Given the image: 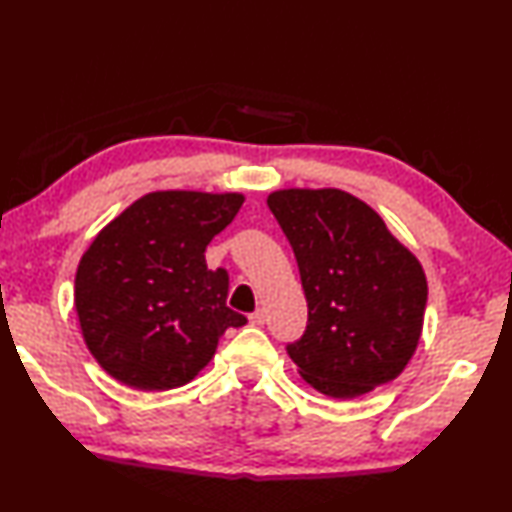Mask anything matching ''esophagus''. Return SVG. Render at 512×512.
Here are the masks:
<instances>
[{
	"mask_svg": "<svg viewBox=\"0 0 512 512\" xmlns=\"http://www.w3.org/2000/svg\"><path fill=\"white\" fill-rule=\"evenodd\" d=\"M249 323H252V326H263V323H265V313H263V310H256V313H252V315H249Z\"/></svg>",
	"mask_w": 512,
	"mask_h": 512,
	"instance_id": "obj_1",
	"label": "esophagus"
}]
</instances>
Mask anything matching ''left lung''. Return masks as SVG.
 <instances>
[{
  "label": "left lung",
  "mask_w": 512,
  "mask_h": 512,
  "mask_svg": "<svg viewBox=\"0 0 512 512\" xmlns=\"http://www.w3.org/2000/svg\"><path fill=\"white\" fill-rule=\"evenodd\" d=\"M267 206L293 247L308 304L304 336L286 347L299 376L334 400L395 380L417 350L428 302L417 256L341 189H280Z\"/></svg>",
  "instance_id": "obj_1"
}]
</instances>
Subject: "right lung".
<instances>
[{"mask_svg":"<svg viewBox=\"0 0 512 512\" xmlns=\"http://www.w3.org/2000/svg\"><path fill=\"white\" fill-rule=\"evenodd\" d=\"M243 202V193L154 191L99 230L73 304L108 376L139 391L176 389L213 360L223 332L245 326L226 306L228 271H210L204 256Z\"/></svg>","mask_w":512,"mask_h":512,"instance_id":"1","label":"right lung"}]
</instances>
